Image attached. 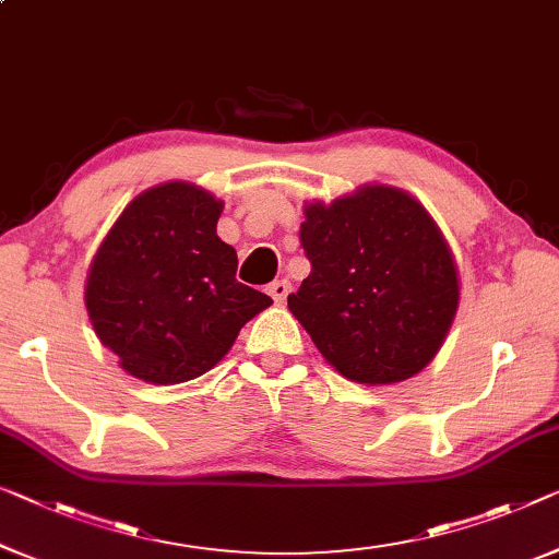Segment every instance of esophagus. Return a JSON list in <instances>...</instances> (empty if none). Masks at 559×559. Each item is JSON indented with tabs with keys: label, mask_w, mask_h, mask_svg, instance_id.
<instances>
[{
	"label": "esophagus",
	"mask_w": 559,
	"mask_h": 559,
	"mask_svg": "<svg viewBox=\"0 0 559 559\" xmlns=\"http://www.w3.org/2000/svg\"><path fill=\"white\" fill-rule=\"evenodd\" d=\"M269 294L273 296V301H276V304H283V301H286V296L290 294V281H286V278L273 281L271 286H269Z\"/></svg>",
	"instance_id": "34e87169"
}]
</instances>
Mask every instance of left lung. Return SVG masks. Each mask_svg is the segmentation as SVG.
Segmentation results:
<instances>
[{"instance_id": "obj_1", "label": "left lung", "mask_w": 559, "mask_h": 559, "mask_svg": "<svg viewBox=\"0 0 559 559\" xmlns=\"http://www.w3.org/2000/svg\"><path fill=\"white\" fill-rule=\"evenodd\" d=\"M301 246L311 273L288 308L341 377L396 384L435 359L460 306V276L419 200L391 186L316 200Z\"/></svg>"}]
</instances>
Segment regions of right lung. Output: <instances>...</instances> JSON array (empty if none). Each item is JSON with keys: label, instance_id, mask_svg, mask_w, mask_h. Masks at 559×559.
Masks as SVG:
<instances>
[{"label": "right lung", "instance_id": "add662e5", "mask_svg": "<svg viewBox=\"0 0 559 559\" xmlns=\"http://www.w3.org/2000/svg\"><path fill=\"white\" fill-rule=\"evenodd\" d=\"M223 203L193 182H163L124 207L90 265L85 306L103 346L147 384L211 371L271 296L236 281L215 233Z\"/></svg>", "mask_w": 559, "mask_h": 559}]
</instances>
